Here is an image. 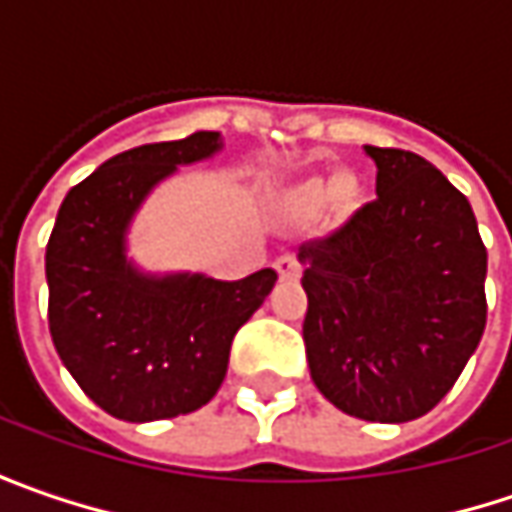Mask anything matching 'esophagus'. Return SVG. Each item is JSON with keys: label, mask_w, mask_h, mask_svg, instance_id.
Wrapping results in <instances>:
<instances>
[{"label": "esophagus", "mask_w": 512, "mask_h": 512, "mask_svg": "<svg viewBox=\"0 0 512 512\" xmlns=\"http://www.w3.org/2000/svg\"><path fill=\"white\" fill-rule=\"evenodd\" d=\"M276 273H279L282 279H299L302 265H299L296 256H279V259H276Z\"/></svg>", "instance_id": "34e87169"}]
</instances>
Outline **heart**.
Masks as SVG:
<instances>
[{"mask_svg":"<svg viewBox=\"0 0 512 512\" xmlns=\"http://www.w3.org/2000/svg\"><path fill=\"white\" fill-rule=\"evenodd\" d=\"M330 190L339 193V199H347L353 193V179L342 176V179H333V182H313V185L305 187V196L310 202H319V199H325Z\"/></svg>","mask_w":512,"mask_h":512,"instance_id":"heart-1","label":"heart"}]
</instances>
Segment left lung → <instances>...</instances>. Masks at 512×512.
<instances>
[{
    "mask_svg": "<svg viewBox=\"0 0 512 512\" xmlns=\"http://www.w3.org/2000/svg\"><path fill=\"white\" fill-rule=\"evenodd\" d=\"M376 199L299 247L313 384L364 422L430 413L487 325V247L467 196L427 159L364 145Z\"/></svg>",
    "mask_w": 512,
    "mask_h": 512,
    "instance_id": "left-lung-1",
    "label": "left lung"
}]
</instances>
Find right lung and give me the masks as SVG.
<instances>
[{
  "mask_svg": "<svg viewBox=\"0 0 512 512\" xmlns=\"http://www.w3.org/2000/svg\"><path fill=\"white\" fill-rule=\"evenodd\" d=\"M222 148L216 130L125 150L70 187L45 253L48 325L76 384L122 422L193 413L222 387L236 330L262 307L276 270L239 282L150 276L125 233L153 187Z\"/></svg>",
  "mask_w": 512,
  "mask_h": 512,
  "instance_id": "obj_1",
  "label": "right lung"
}]
</instances>
